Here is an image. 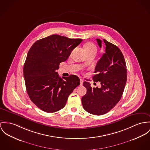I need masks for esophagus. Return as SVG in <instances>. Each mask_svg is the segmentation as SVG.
<instances>
[{"mask_svg":"<svg viewBox=\"0 0 150 150\" xmlns=\"http://www.w3.org/2000/svg\"><path fill=\"white\" fill-rule=\"evenodd\" d=\"M83 83V81L82 79H81V81H80V85L82 86Z\"/></svg>","mask_w":150,"mask_h":150,"instance_id":"obj_1","label":"esophagus"}]
</instances>
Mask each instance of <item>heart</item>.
<instances>
[{
	"label": "heart",
	"mask_w": 150,
	"mask_h": 150,
	"mask_svg": "<svg viewBox=\"0 0 150 150\" xmlns=\"http://www.w3.org/2000/svg\"><path fill=\"white\" fill-rule=\"evenodd\" d=\"M84 50L86 52L91 51H95L96 52V50H97L96 47L95 46V45H94L93 43H86L84 45Z\"/></svg>",
	"instance_id": "heart-1"
}]
</instances>
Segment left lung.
<instances>
[{"instance_id": "obj_1", "label": "left lung", "mask_w": 150, "mask_h": 150, "mask_svg": "<svg viewBox=\"0 0 150 150\" xmlns=\"http://www.w3.org/2000/svg\"><path fill=\"white\" fill-rule=\"evenodd\" d=\"M102 47V40L96 39ZM105 53L95 69L94 81H100L101 87L93 88L87 81L83 83L87 93L81 98L84 109L88 112L102 115L113 108L122 98L127 81V69L124 56L117 47L103 39Z\"/></svg>"}]
</instances>
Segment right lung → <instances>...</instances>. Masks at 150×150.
Returning a JSON list of instances; mask_svg holds the SVG:
<instances>
[{
  "label": "right lung",
  "mask_w": 150,
  "mask_h": 150,
  "mask_svg": "<svg viewBox=\"0 0 150 150\" xmlns=\"http://www.w3.org/2000/svg\"><path fill=\"white\" fill-rule=\"evenodd\" d=\"M81 41L52 35L35 42L28 51L23 68L25 87L31 100L43 111L51 113L62 109L80 84L76 75L62 79L56 70Z\"/></svg>",
  "instance_id": "right-lung-1"
}]
</instances>
